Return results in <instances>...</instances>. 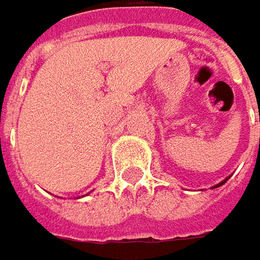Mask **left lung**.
Instances as JSON below:
<instances>
[{
  "label": "left lung",
  "mask_w": 260,
  "mask_h": 260,
  "mask_svg": "<svg viewBox=\"0 0 260 260\" xmlns=\"http://www.w3.org/2000/svg\"><path fill=\"white\" fill-rule=\"evenodd\" d=\"M229 178V177H228ZM228 178H224L223 181H220V183H219V184H216V186H213V189H214V187H219V186H222V184H224V183H226V180H228Z\"/></svg>",
  "instance_id": "obj_1"
}]
</instances>
